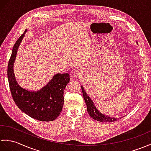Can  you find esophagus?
Segmentation results:
<instances>
[{"label": "esophagus", "mask_w": 151, "mask_h": 151, "mask_svg": "<svg viewBox=\"0 0 151 151\" xmlns=\"http://www.w3.org/2000/svg\"><path fill=\"white\" fill-rule=\"evenodd\" d=\"M74 75L76 77H78V78H80L82 76V72L79 71V70H77V71L74 72Z\"/></svg>", "instance_id": "1"}]
</instances>
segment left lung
<instances>
[{"label": "left lung", "instance_id": "left-lung-1", "mask_svg": "<svg viewBox=\"0 0 151 151\" xmlns=\"http://www.w3.org/2000/svg\"><path fill=\"white\" fill-rule=\"evenodd\" d=\"M137 43V42H136ZM82 91L83 96L84 100L86 101L87 108V112L89 114L90 116L93 119L99 122H115L118 120V118H111L107 116H106L105 114H103L101 113L97 109L95 106L94 105V103L93 100L90 99V97L87 95V94L85 91V90L83 89V87L82 86Z\"/></svg>", "mask_w": 151, "mask_h": 151}]
</instances>
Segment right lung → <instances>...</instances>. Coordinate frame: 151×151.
Returning <instances> with one entry per match:
<instances>
[{"instance_id":"obj_1","label":"right lung","mask_w":151,"mask_h":151,"mask_svg":"<svg viewBox=\"0 0 151 151\" xmlns=\"http://www.w3.org/2000/svg\"><path fill=\"white\" fill-rule=\"evenodd\" d=\"M27 29L14 45L8 65V78L13 99L20 109L37 120H55L60 114L64 105V91L69 82L68 73L54 75L46 86L37 91H29L17 83L13 64L17 50Z\"/></svg>"}]
</instances>
